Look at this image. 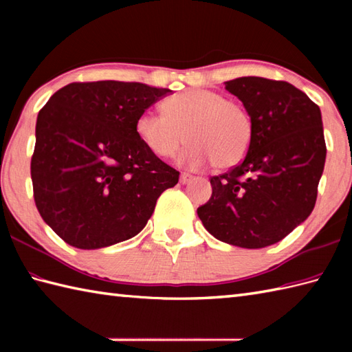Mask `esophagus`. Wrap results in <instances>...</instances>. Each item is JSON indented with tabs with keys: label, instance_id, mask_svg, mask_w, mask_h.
I'll list each match as a JSON object with an SVG mask.
<instances>
[{
	"label": "esophagus",
	"instance_id": "34e87169",
	"mask_svg": "<svg viewBox=\"0 0 352 352\" xmlns=\"http://www.w3.org/2000/svg\"><path fill=\"white\" fill-rule=\"evenodd\" d=\"M192 175L190 174H188V172H182V175H180V183L182 184H188L190 180H192Z\"/></svg>",
	"mask_w": 352,
	"mask_h": 352
}]
</instances>
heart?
<instances>
[{
	"label": "heart",
	"mask_w": 352,
	"mask_h": 352,
	"mask_svg": "<svg viewBox=\"0 0 352 352\" xmlns=\"http://www.w3.org/2000/svg\"><path fill=\"white\" fill-rule=\"evenodd\" d=\"M163 113L146 110L136 121V133L149 151L172 157L184 140H190L180 155L189 166L213 162L227 169L241 162L252 139V121L246 109L219 92L192 89L170 96L162 104Z\"/></svg>",
	"instance_id": "obj_1"
}]
</instances>
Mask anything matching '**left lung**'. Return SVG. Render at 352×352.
<instances>
[{
    "label": "left lung",
    "instance_id": "1",
    "mask_svg": "<svg viewBox=\"0 0 352 352\" xmlns=\"http://www.w3.org/2000/svg\"><path fill=\"white\" fill-rule=\"evenodd\" d=\"M226 89L242 101L252 139L242 163L210 178L212 198L198 207L206 230L241 248H265L309 218L324 172L320 110L287 81L241 77Z\"/></svg>",
    "mask_w": 352,
    "mask_h": 352
}]
</instances>
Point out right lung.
<instances>
[{
    "instance_id": "right-lung-1",
    "label": "right lung",
    "mask_w": 352,
    "mask_h": 352,
    "mask_svg": "<svg viewBox=\"0 0 352 352\" xmlns=\"http://www.w3.org/2000/svg\"><path fill=\"white\" fill-rule=\"evenodd\" d=\"M172 91L144 83H71L37 115L34 203L66 243L98 250L139 234L180 172L136 133L140 113Z\"/></svg>"
}]
</instances>
